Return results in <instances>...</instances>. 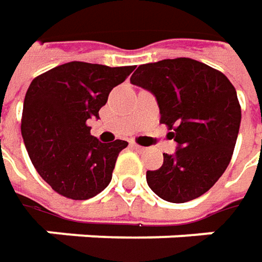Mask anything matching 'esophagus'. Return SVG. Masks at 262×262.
<instances>
[{
	"label": "esophagus",
	"instance_id": "obj_1",
	"mask_svg": "<svg viewBox=\"0 0 262 262\" xmlns=\"http://www.w3.org/2000/svg\"><path fill=\"white\" fill-rule=\"evenodd\" d=\"M131 148H134V150H137V151H144V147L138 146V144H136V143H133V144H131Z\"/></svg>",
	"mask_w": 262,
	"mask_h": 262
}]
</instances>
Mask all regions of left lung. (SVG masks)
<instances>
[{"mask_svg": "<svg viewBox=\"0 0 262 262\" xmlns=\"http://www.w3.org/2000/svg\"><path fill=\"white\" fill-rule=\"evenodd\" d=\"M131 83L156 96L160 122L178 143L175 155L147 170L151 191L169 203L195 200L225 173L241 125L236 90L222 71L191 58L143 64Z\"/></svg>", "mask_w": 262, "mask_h": 262, "instance_id": "obj_1", "label": "left lung"}]
</instances>
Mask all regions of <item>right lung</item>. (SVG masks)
<instances>
[{
    "mask_svg": "<svg viewBox=\"0 0 262 262\" xmlns=\"http://www.w3.org/2000/svg\"><path fill=\"white\" fill-rule=\"evenodd\" d=\"M134 68L73 61L30 83L21 136L37 173L59 195L89 200L109 185L118 155L128 143L99 141L90 134L87 119L99 118L111 90Z\"/></svg>",
    "mask_w": 262,
    "mask_h": 262,
    "instance_id": "right-lung-1",
    "label": "right lung"
}]
</instances>
